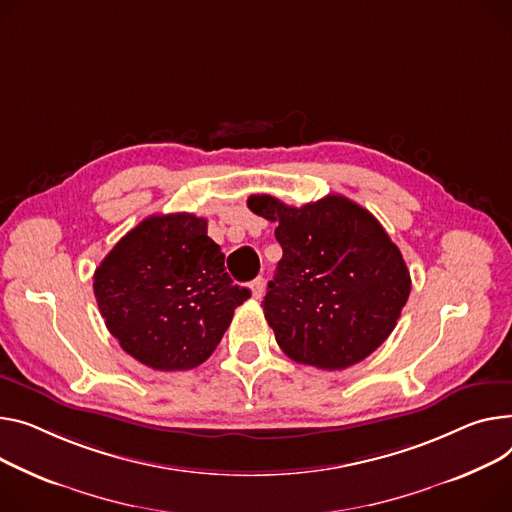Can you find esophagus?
Here are the masks:
<instances>
[{
    "mask_svg": "<svg viewBox=\"0 0 512 512\" xmlns=\"http://www.w3.org/2000/svg\"><path fill=\"white\" fill-rule=\"evenodd\" d=\"M263 286H265L263 278H255V280L249 284L251 296H253V298H261V296H263Z\"/></svg>",
    "mask_w": 512,
    "mask_h": 512,
    "instance_id": "34e87169",
    "label": "esophagus"
}]
</instances>
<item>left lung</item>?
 <instances>
[{
  "label": "left lung",
  "mask_w": 512,
  "mask_h": 512,
  "mask_svg": "<svg viewBox=\"0 0 512 512\" xmlns=\"http://www.w3.org/2000/svg\"><path fill=\"white\" fill-rule=\"evenodd\" d=\"M253 214L278 222L284 251L263 313L288 358L342 370L377 350L412 290L410 269L385 228L344 195L302 208L251 195Z\"/></svg>",
  "instance_id": "left-lung-1"
}]
</instances>
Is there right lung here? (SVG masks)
<instances>
[{
  "label": "right lung",
  "mask_w": 512,
  "mask_h": 512,
  "mask_svg": "<svg viewBox=\"0 0 512 512\" xmlns=\"http://www.w3.org/2000/svg\"><path fill=\"white\" fill-rule=\"evenodd\" d=\"M94 296L119 346L154 370L206 362L251 292L232 284L208 220H142L94 271Z\"/></svg>",
  "instance_id": "obj_1"
}]
</instances>
